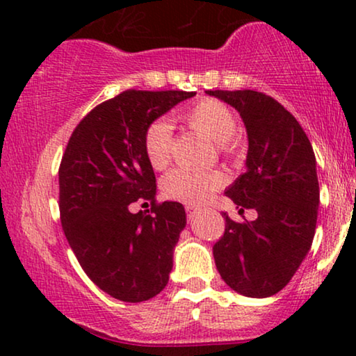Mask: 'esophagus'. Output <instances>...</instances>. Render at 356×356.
Listing matches in <instances>:
<instances>
[{
	"instance_id": "esophagus-1",
	"label": "esophagus",
	"mask_w": 356,
	"mask_h": 356,
	"mask_svg": "<svg viewBox=\"0 0 356 356\" xmlns=\"http://www.w3.org/2000/svg\"><path fill=\"white\" fill-rule=\"evenodd\" d=\"M199 209L194 207V206H186V212H188V218L191 220V218H194V216H196Z\"/></svg>"
}]
</instances>
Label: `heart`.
Listing matches in <instances>:
<instances>
[{
  "instance_id": "b5f03b06",
  "label": "heart",
  "mask_w": 356,
  "mask_h": 356,
  "mask_svg": "<svg viewBox=\"0 0 356 356\" xmlns=\"http://www.w3.org/2000/svg\"><path fill=\"white\" fill-rule=\"evenodd\" d=\"M183 120L193 129L218 144L223 154L235 152L236 133L235 113L222 102L204 99L183 113ZM143 147L149 165L155 170L167 167L172 150V123L157 120L147 126L143 138ZM223 177L218 172L193 173L188 170H173L162 179V191L168 199L186 204H204L222 186Z\"/></svg>"
}]
</instances>
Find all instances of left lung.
Returning <instances> with one entry per match:
<instances>
[{
    "label": "left lung",
    "mask_w": 356,
    "mask_h": 356,
    "mask_svg": "<svg viewBox=\"0 0 356 356\" xmlns=\"http://www.w3.org/2000/svg\"><path fill=\"white\" fill-rule=\"evenodd\" d=\"M240 113L248 134L246 172L225 194L252 222L225 218L213 259L225 284L251 298L275 295L309 252L319 207L316 157L295 116L256 90H206Z\"/></svg>",
    "instance_id": "1"
}]
</instances>
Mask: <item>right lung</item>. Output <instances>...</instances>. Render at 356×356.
Listing matches in <instances>:
<instances>
[{
	"mask_svg": "<svg viewBox=\"0 0 356 356\" xmlns=\"http://www.w3.org/2000/svg\"><path fill=\"white\" fill-rule=\"evenodd\" d=\"M196 92L124 90L97 105L71 134L60 165L61 225L89 279L116 300L140 303L168 284L186 227L183 204L155 202L143 138L149 124ZM149 200L150 211L129 204Z\"/></svg>",
	"mask_w": 356,
	"mask_h": 356,
	"instance_id": "add662e5",
	"label": "right lung"
}]
</instances>
